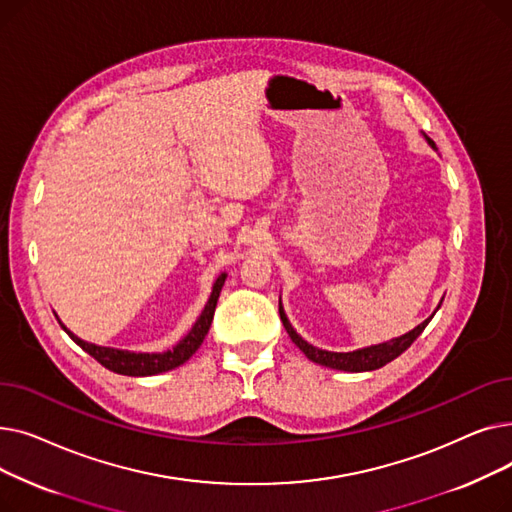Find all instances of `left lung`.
<instances>
[{
	"label": "left lung",
	"instance_id": "obj_1",
	"mask_svg": "<svg viewBox=\"0 0 512 512\" xmlns=\"http://www.w3.org/2000/svg\"><path fill=\"white\" fill-rule=\"evenodd\" d=\"M427 143L436 147L434 141ZM440 309V305H438ZM436 315V311L429 315L423 324H419L415 330L402 334L398 338H392L388 342H382V344H373V346H367V348H359V351H353V353H332V351H321V348L309 344L307 340H303L297 332H294V328L290 326V321L284 313V307L280 303V319L282 324L288 332V336L292 338V342L297 344L301 351L305 353V357L313 363H319V365H326V367H332V369H340V371H353V373H359V371H373V369H380L384 367L386 363L394 361L398 355H402L407 351V348L417 340V336L425 330V326L429 324V319H432Z\"/></svg>",
	"mask_w": 512,
	"mask_h": 512
}]
</instances>
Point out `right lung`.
<instances>
[{"label": "right lung", "instance_id": "right-lung-1", "mask_svg": "<svg viewBox=\"0 0 512 512\" xmlns=\"http://www.w3.org/2000/svg\"><path fill=\"white\" fill-rule=\"evenodd\" d=\"M224 282H226V274H220L218 280L213 282L211 297H209L205 309L201 311L199 319L195 321V326L191 328V332H188L176 346H172L170 351H164V353H130V351H120V348L97 346V344L80 340L76 334H72L62 324L60 319L58 321H60V326L64 328V332L80 348H83L85 353H89L95 361H99L105 369H110V371L120 373V375H132V378H143V375H157V373L170 371V369L186 363L188 359L195 355L197 348L203 344V340H205V336L209 332L211 321H213L215 305H218V299H220V292H222Z\"/></svg>", "mask_w": 512, "mask_h": 512}]
</instances>
